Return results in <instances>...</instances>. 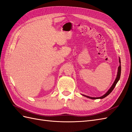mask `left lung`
<instances>
[{
    "label": "left lung",
    "instance_id": "obj_1",
    "mask_svg": "<svg viewBox=\"0 0 132 132\" xmlns=\"http://www.w3.org/2000/svg\"><path fill=\"white\" fill-rule=\"evenodd\" d=\"M119 67H118V72H117V76H116V79H115L114 82L112 84V85H111V86L110 87V89L107 91V92L105 94H104L103 96H101L100 97H90L89 96L83 95V94H81V95L84 96L86 97H87V98H89V99H102L104 98V97H106L108 95H109V94L111 93V92H112V91L113 90V89H114V87H115V86H116L117 82H118V81H119V79H120V73H121V63H120V58H119Z\"/></svg>",
    "mask_w": 132,
    "mask_h": 132
}]
</instances>
